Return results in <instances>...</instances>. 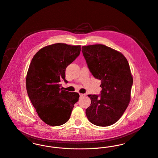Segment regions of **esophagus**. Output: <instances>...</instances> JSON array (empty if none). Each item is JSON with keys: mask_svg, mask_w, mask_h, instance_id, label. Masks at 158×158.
Segmentation results:
<instances>
[{"mask_svg": "<svg viewBox=\"0 0 158 158\" xmlns=\"http://www.w3.org/2000/svg\"><path fill=\"white\" fill-rule=\"evenodd\" d=\"M79 95H80V97H83V96H85V94H79Z\"/></svg>", "mask_w": 158, "mask_h": 158, "instance_id": "1", "label": "esophagus"}]
</instances>
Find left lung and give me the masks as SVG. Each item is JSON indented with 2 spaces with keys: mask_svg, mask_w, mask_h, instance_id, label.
<instances>
[{
  "mask_svg": "<svg viewBox=\"0 0 158 158\" xmlns=\"http://www.w3.org/2000/svg\"><path fill=\"white\" fill-rule=\"evenodd\" d=\"M82 52L93 76L101 81L100 94H89L91 102L85 110L93 124L107 127L122 116L130 101L133 80L127 59L104 45L83 46Z\"/></svg>",
  "mask_w": 158,
  "mask_h": 158,
  "instance_id": "left-lung-1",
  "label": "left lung"
}]
</instances>
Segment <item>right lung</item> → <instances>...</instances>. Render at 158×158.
<instances>
[{
  "mask_svg": "<svg viewBox=\"0 0 158 158\" xmlns=\"http://www.w3.org/2000/svg\"><path fill=\"white\" fill-rule=\"evenodd\" d=\"M81 46L54 44L34 56L26 78L28 97L39 118L51 126L67 123L79 98L76 92L62 90L61 81L67 83L66 68L80 54Z\"/></svg>",
  "mask_w": 158,
  "mask_h": 158,
  "instance_id": "right-lung-1",
  "label": "right lung"
}]
</instances>
